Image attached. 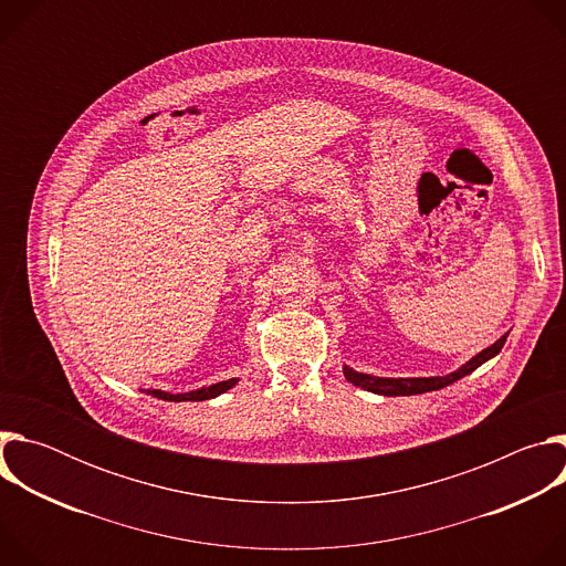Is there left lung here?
Instances as JSON below:
<instances>
[{"label":"left lung","mask_w":566,"mask_h":566,"mask_svg":"<svg viewBox=\"0 0 566 566\" xmlns=\"http://www.w3.org/2000/svg\"><path fill=\"white\" fill-rule=\"evenodd\" d=\"M509 334H504L495 345L486 347L483 352H479L474 358H470L465 365H461L457 371L448 374V376H430V378H380V376H369V374H360L354 371L352 367H343L345 378L349 382H354L356 387H363L367 391L374 394H382V396H412V394H423V391H434L441 387H448L452 382H457L459 378L472 374L476 367H481L486 360H491L493 356H497L506 343Z\"/></svg>","instance_id":"1"}]
</instances>
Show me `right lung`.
<instances>
[{
  "label": "right lung",
  "mask_w": 566,
  "mask_h": 566,
  "mask_svg": "<svg viewBox=\"0 0 566 566\" xmlns=\"http://www.w3.org/2000/svg\"><path fill=\"white\" fill-rule=\"evenodd\" d=\"M237 385V378H228V380H221V382H214L210 387H201V389H195V391H186V394H170V391H160V389H147L149 396L154 398H164V400H208V398H214L223 391H228L230 387Z\"/></svg>",
  "instance_id": "right-lung-1"
}]
</instances>
